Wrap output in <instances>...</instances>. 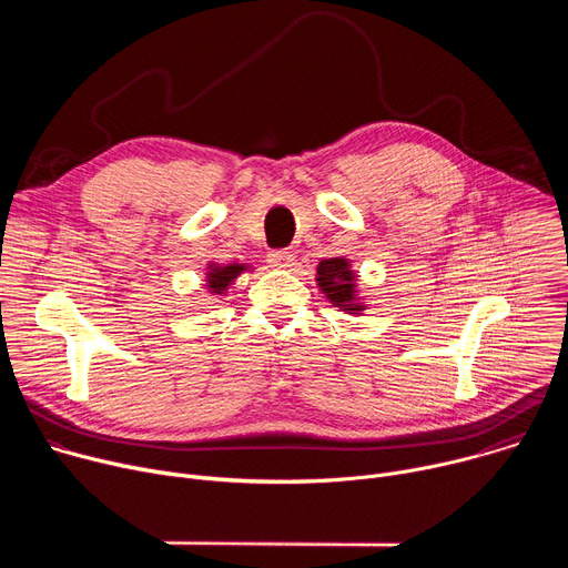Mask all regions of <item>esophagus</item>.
<instances>
[{
  "mask_svg": "<svg viewBox=\"0 0 568 568\" xmlns=\"http://www.w3.org/2000/svg\"><path fill=\"white\" fill-rule=\"evenodd\" d=\"M267 263L276 270H290L294 265V254L287 250H276L267 254Z\"/></svg>",
  "mask_w": 568,
  "mask_h": 568,
  "instance_id": "1",
  "label": "esophagus"
}]
</instances>
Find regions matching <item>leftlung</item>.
I'll use <instances>...</instances> for the list:
<instances>
[{"instance_id": "obj_1", "label": "left lung", "mask_w": 568, "mask_h": 568, "mask_svg": "<svg viewBox=\"0 0 568 568\" xmlns=\"http://www.w3.org/2000/svg\"><path fill=\"white\" fill-rule=\"evenodd\" d=\"M355 274L346 258H326L316 267V285L326 294L333 305L346 310V312H362L364 305L357 303V290H355Z\"/></svg>"}]
</instances>
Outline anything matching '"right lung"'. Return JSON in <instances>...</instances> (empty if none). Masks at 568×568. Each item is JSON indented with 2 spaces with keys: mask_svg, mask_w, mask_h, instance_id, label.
Masks as SVG:
<instances>
[{
  "mask_svg": "<svg viewBox=\"0 0 568 568\" xmlns=\"http://www.w3.org/2000/svg\"><path fill=\"white\" fill-rule=\"evenodd\" d=\"M247 267L245 265H226V267H220V265H211L209 267V274H206V287L213 292V294H224L226 287L245 272Z\"/></svg>",
  "mask_w": 568,
  "mask_h": 568,
  "instance_id": "1",
  "label": "right lung"
}]
</instances>
